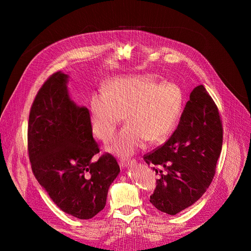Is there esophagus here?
<instances>
[{
  "label": "esophagus",
  "mask_w": 251,
  "mask_h": 251,
  "mask_svg": "<svg viewBox=\"0 0 251 251\" xmlns=\"http://www.w3.org/2000/svg\"><path fill=\"white\" fill-rule=\"evenodd\" d=\"M136 164L135 159H129V161H121L120 162V166L123 168H127L129 166H132V165Z\"/></svg>",
  "instance_id": "34e87169"
}]
</instances>
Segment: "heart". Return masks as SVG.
Listing matches in <instances>:
<instances>
[{"instance_id":"obj_1","label":"heart","mask_w":251,"mask_h":251,"mask_svg":"<svg viewBox=\"0 0 251 251\" xmlns=\"http://www.w3.org/2000/svg\"><path fill=\"white\" fill-rule=\"evenodd\" d=\"M103 92L89 102V125L93 134L109 142L124 119L128 122L108 147L120 156H128L143 146L162 141L174 128L182 104L177 84L158 82L152 75L122 76L109 79Z\"/></svg>"}]
</instances>
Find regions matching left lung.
Listing matches in <instances>:
<instances>
[{
  "mask_svg": "<svg viewBox=\"0 0 251 251\" xmlns=\"http://www.w3.org/2000/svg\"><path fill=\"white\" fill-rule=\"evenodd\" d=\"M215 101L202 85L190 95L177 129L162 147L143 156L161 167L150 202L159 211L177 215L205 193L216 174L223 138ZM155 169V168H154ZM155 172L158 174L157 169Z\"/></svg>",
  "mask_w": 251,
  "mask_h": 251,
  "instance_id": "1",
  "label": "left lung"
}]
</instances>
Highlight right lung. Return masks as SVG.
<instances>
[{
	"mask_svg": "<svg viewBox=\"0 0 251 251\" xmlns=\"http://www.w3.org/2000/svg\"><path fill=\"white\" fill-rule=\"evenodd\" d=\"M68 81V74L56 72L37 93L29 115V157L52 201L69 215L90 219L104 208L120 166L109 153L93 159L99 148L89 111L70 98Z\"/></svg>",
	"mask_w": 251,
	"mask_h": 251,
	"instance_id": "right-lung-1",
	"label": "right lung"
}]
</instances>
